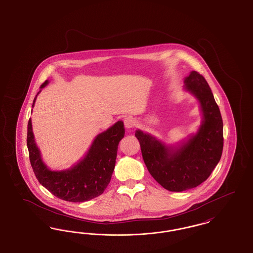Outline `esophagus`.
<instances>
[{"label": "esophagus", "mask_w": 253, "mask_h": 253, "mask_svg": "<svg viewBox=\"0 0 253 253\" xmlns=\"http://www.w3.org/2000/svg\"><path fill=\"white\" fill-rule=\"evenodd\" d=\"M135 120L132 118V117H127L124 119V125L126 128L128 129H131L134 125H135Z\"/></svg>", "instance_id": "1"}]
</instances>
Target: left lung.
Wrapping results in <instances>:
<instances>
[{
    "mask_svg": "<svg viewBox=\"0 0 253 253\" xmlns=\"http://www.w3.org/2000/svg\"><path fill=\"white\" fill-rule=\"evenodd\" d=\"M185 90L198 99L203 115L198 132L178 147L166 146L140 130L135 132L145 165L166 190L183 192L199 186L216 167L223 152V121L204 77L193 71L184 81Z\"/></svg>",
    "mask_w": 253,
    "mask_h": 253,
    "instance_id": "1",
    "label": "left lung"
}]
</instances>
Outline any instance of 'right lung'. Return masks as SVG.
I'll list each match as a JSON object with an SVG mask.
<instances>
[{
  "label": "right lung",
  "instance_id": "add662e5",
  "mask_svg": "<svg viewBox=\"0 0 253 253\" xmlns=\"http://www.w3.org/2000/svg\"><path fill=\"white\" fill-rule=\"evenodd\" d=\"M47 84L48 81H45L41 88ZM124 133L123 122L118 121L108 130L96 135L87 155L78 164L65 170L55 171L49 169L42 160L30 119L27 125L26 142L37 179L50 193L65 201L84 202L95 198L103 193L110 183L116 164L118 146Z\"/></svg>",
  "mask_w": 253,
  "mask_h": 253
}]
</instances>
